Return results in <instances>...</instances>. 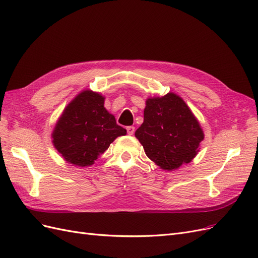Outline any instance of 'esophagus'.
<instances>
[{"label":"esophagus","instance_id":"34e87169","mask_svg":"<svg viewBox=\"0 0 258 258\" xmlns=\"http://www.w3.org/2000/svg\"><path fill=\"white\" fill-rule=\"evenodd\" d=\"M135 131H136V128L134 127V126H129V127H127V132H128V135L129 136H132L135 134Z\"/></svg>","mask_w":258,"mask_h":258}]
</instances>
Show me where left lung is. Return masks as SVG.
Instances as JSON below:
<instances>
[{"label": "left lung", "mask_w": 258, "mask_h": 258, "mask_svg": "<svg viewBox=\"0 0 258 258\" xmlns=\"http://www.w3.org/2000/svg\"><path fill=\"white\" fill-rule=\"evenodd\" d=\"M136 137L147 157L168 171L190 162L205 138L189 107L174 93L146 100L144 121Z\"/></svg>", "instance_id": "obj_1"}]
</instances>
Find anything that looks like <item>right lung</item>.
<instances>
[{
    "mask_svg": "<svg viewBox=\"0 0 258 258\" xmlns=\"http://www.w3.org/2000/svg\"><path fill=\"white\" fill-rule=\"evenodd\" d=\"M126 134L127 130L105 110L102 96L83 91L61 115L52 132V142L68 162L86 167L92 165L117 137Z\"/></svg>",
    "mask_w": 258,
    "mask_h": 258,
    "instance_id": "right-lung-1",
    "label": "right lung"
}]
</instances>
